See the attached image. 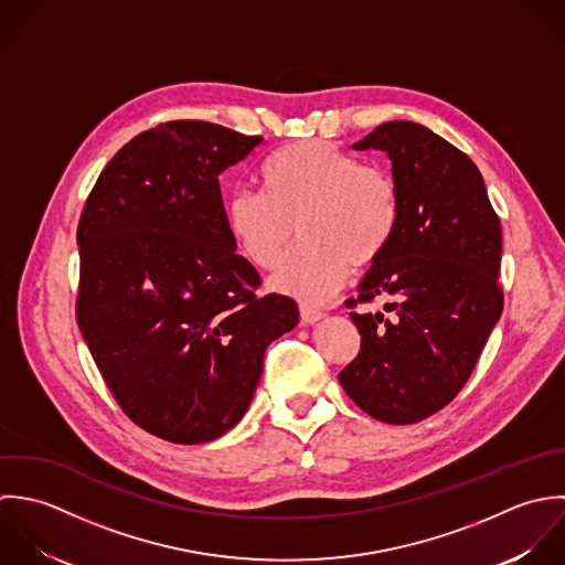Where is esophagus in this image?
<instances>
[{
	"instance_id": "esophagus-1",
	"label": "esophagus",
	"mask_w": 565,
	"mask_h": 565,
	"mask_svg": "<svg viewBox=\"0 0 565 565\" xmlns=\"http://www.w3.org/2000/svg\"><path fill=\"white\" fill-rule=\"evenodd\" d=\"M323 319H326V312L308 308V306H301V321H303V326H317Z\"/></svg>"
}]
</instances>
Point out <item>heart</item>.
<instances>
[{"instance_id": "b5f03b06", "label": "heart", "mask_w": 565, "mask_h": 565, "mask_svg": "<svg viewBox=\"0 0 565 565\" xmlns=\"http://www.w3.org/2000/svg\"><path fill=\"white\" fill-rule=\"evenodd\" d=\"M259 181L264 194L237 192L228 201V233L257 268H273L299 226L306 244L279 264L270 286L303 303L330 301L351 264H375L395 235V179L328 141L303 139L275 150Z\"/></svg>"}]
</instances>
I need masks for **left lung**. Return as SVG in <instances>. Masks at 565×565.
<instances>
[{
  "mask_svg": "<svg viewBox=\"0 0 565 565\" xmlns=\"http://www.w3.org/2000/svg\"><path fill=\"white\" fill-rule=\"evenodd\" d=\"M353 150H382L399 194V221L384 255L358 286L360 351L340 386L384 424H417L458 395L502 315V231L476 163L430 128L380 124Z\"/></svg>",
  "mask_w": 565,
  "mask_h": 565,
  "instance_id": "left-lung-1",
  "label": "left lung"
}]
</instances>
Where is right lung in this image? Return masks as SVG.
I'll return each instance as SVG.
<instances>
[{
    "label": "right lung",
    "instance_id": "obj_1",
    "mask_svg": "<svg viewBox=\"0 0 565 565\" xmlns=\"http://www.w3.org/2000/svg\"><path fill=\"white\" fill-rule=\"evenodd\" d=\"M262 137L177 119L109 161L78 223L76 321L119 408L170 444H207L248 411L264 351L299 323L290 297H255L218 177Z\"/></svg>",
    "mask_w": 565,
    "mask_h": 565
}]
</instances>
